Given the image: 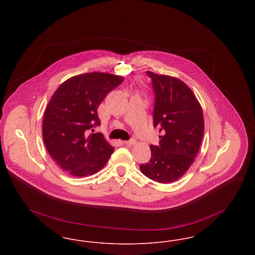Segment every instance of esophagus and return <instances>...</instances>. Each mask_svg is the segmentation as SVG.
<instances>
[{"instance_id":"1","label":"esophagus","mask_w":255,"mask_h":255,"mask_svg":"<svg viewBox=\"0 0 255 255\" xmlns=\"http://www.w3.org/2000/svg\"><path fill=\"white\" fill-rule=\"evenodd\" d=\"M124 144H126V145H133L135 143V139L134 138H131V139H129V140H124V141H122Z\"/></svg>"}]
</instances>
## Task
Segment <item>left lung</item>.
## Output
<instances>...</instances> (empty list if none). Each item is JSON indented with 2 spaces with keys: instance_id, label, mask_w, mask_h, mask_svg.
Listing matches in <instances>:
<instances>
[{
  "instance_id": "1",
  "label": "left lung",
  "mask_w": 255,
  "mask_h": 255,
  "mask_svg": "<svg viewBox=\"0 0 255 255\" xmlns=\"http://www.w3.org/2000/svg\"><path fill=\"white\" fill-rule=\"evenodd\" d=\"M155 95L153 125L159 128V144L150 145L151 158L139 165L147 178L169 183L193 163L204 135V117L192 91L178 78L146 72Z\"/></svg>"
}]
</instances>
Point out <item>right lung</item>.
I'll return each instance as SVG.
<instances>
[{
  "mask_svg": "<svg viewBox=\"0 0 255 255\" xmlns=\"http://www.w3.org/2000/svg\"><path fill=\"white\" fill-rule=\"evenodd\" d=\"M123 78L109 73H89L62 83L51 97L43 121L46 148L62 169L74 177L93 175L102 169L114 147L101 133L97 108Z\"/></svg>",
  "mask_w": 255,
  "mask_h": 255,
  "instance_id": "obj_1",
  "label": "right lung"
}]
</instances>
